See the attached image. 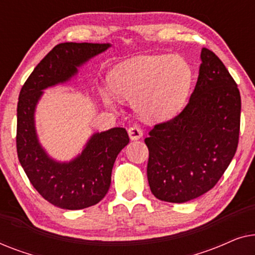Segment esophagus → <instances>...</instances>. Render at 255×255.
<instances>
[{"mask_svg":"<svg viewBox=\"0 0 255 255\" xmlns=\"http://www.w3.org/2000/svg\"><path fill=\"white\" fill-rule=\"evenodd\" d=\"M128 133L131 140H138V139H140L142 137V131L140 130V128L137 127V125H133V127L128 128Z\"/></svg>","mask_w":255,"mask_h":255,"instance_id":"obj_1","label":"esophagus"}]
</instances>
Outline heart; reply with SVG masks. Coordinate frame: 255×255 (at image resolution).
Masks as SVG:
<instances>
[{"label": "heart", "instance_id": "b5f03b06", "mask_svg": "<svg viewBox=\"0 0 255 255\" xmlns=\"http://www.w3.org/2000/svg\"><path fill=\"white\" fill-rule=\"evenodd\" d=\"M111 88L118 96L134 101L141 116L153 121L172 117L186 99L191 69L179 55H139L116 66L109 74ZM104 103L116 106V97L102 90Z\"/></svg>", "mask_w": 255, "mask_h": 255}]
</instances>
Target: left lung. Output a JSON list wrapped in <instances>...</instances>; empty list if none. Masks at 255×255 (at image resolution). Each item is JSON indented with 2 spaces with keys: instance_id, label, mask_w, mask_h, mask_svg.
Here are the masks:
<instances>
[{
  "instance_id": "8db88e82",
  "label": "left lung",
  "mask_w": 255,
  "mask_h": 255,
  "mask_svg": "<svg viewBox=\"0 0 255 255\" xmlns=\"http://www.w3.org/2000/svg\"><path fill=\"white\" fill-rule=\"evenodd\" d=\"M200 72L186 108L145 138L152 194L184 203L215 187L236 154L242 100L238 87L214 52L202 48Z\"/></svg>"
}]
</instances>
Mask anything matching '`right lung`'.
<instances>
[{
  "mask_svg": "<svg viewBox=\"0 0 255 255\" xmlns=\"http://www.w3.org/2000/svg\"><path fill=\"white\" fill-rule=\"evenodd\" d=\"M109 47V43L57 45L37 65L19 93L16 137L18 160L34 189L51 204L66 210L92 207L106 196L115 160L130 139L123 128L95 132L75 158L58 161L48 155L38 138L36 108L45 89L71 81L79 67Z\"/></svg>",
  "mask_w": 255,
  "mask_h": 255,
  "instance_id": "obj_1",
  "label": "right lung"
}]
</instances>
